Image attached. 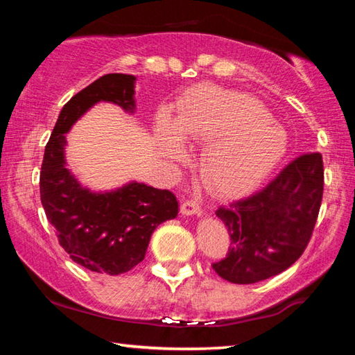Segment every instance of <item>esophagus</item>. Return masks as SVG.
Masks as SVG:
<instances>
[{
	"instance_id": "obj_1",
	"label": "esophagus",
	"mask_w": 355,
	"mask_h": 355,
	"mask_svg": "<svg viewBox=\"0 0 355 355\" xmlns=\"http://www.w3.org/2000/svg\"><path fill=\"white\" fill-rule=\"evenodd\" d=\"M182 214L183 216H202L203 211H202V208L197 205L196 202L188 200V202H184L183 205H182Z\"/></svg>"
}]
</instances>
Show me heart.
Instances as JSON below:
<instances>
[{
  "label": "heart",
  "mask_w": 355,
  "mask_h": 355,
  "mask_svg": "<svg viewBox=\"0 0 355 355\" xmlns=\"http://www.w3.org/2000/svg\"><path fill=\"white\" fill-rule=\"evenodd\" d=\"M183 141L208 142L200 158L203 182L214 194L235 197L260 186L288 150L286 131L249 95L199 86L184 95L175 120L163 117L156 144L164 158H186Z\"/></svg>",
  "instance_id": "obj_1"
}]
</instances>
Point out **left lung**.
Segmentation results:
<instances>
[{"mask_svg": "<svg viewBox=\"0 0 355 355\" xmlns=\"http://www.w3.org/2000/svg\"><path fill=\"white\" fill-rule=\"evenodd\" d=\"M324 186L322 156L291 161L266 188L220 207L232 248L213 269L227 282L257 284L284 272L302 255L320 213Z\"/></svg>", "mask_w": 355, "mask_h": 355, "instance_id": "1", "label": "left lung"}]
</instances>
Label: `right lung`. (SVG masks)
I'll return each mask as SVG.
<instances>
[{"mask_svg": "<svg viewBox=\"0 0 355 355\" xmlns=\"http://www.w3.org/2000/svg\"><path fill=\"white\" fill-rule=\"evenodd\" d=\"M136 76L110 73L71 97L53 128L40 171V200L71 260L94 272L119 275L146 257L155 228L178 214L177 197L136 180L95 191L69 169L67 135L91 107L112 103L136 112Z\"/></svg>", "mask_w": 355, "mask_h": 355, "instance_id": "add662e5", "label": "right lung"}]
</instances>
